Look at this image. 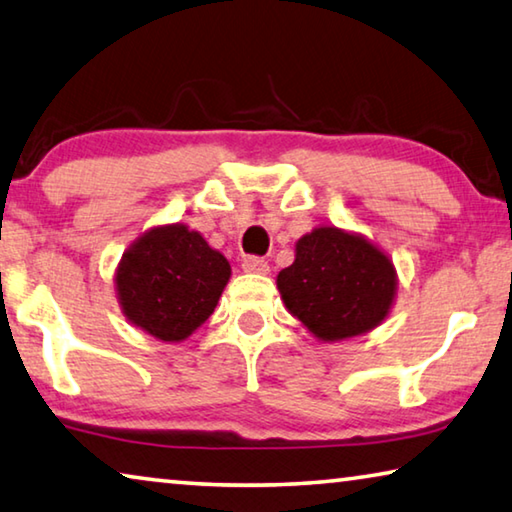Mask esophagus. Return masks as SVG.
Masks as SVG:
<instances>
[{
    "mask_svg": "<svg viewBox=\"0 0 512 512\" xmlns=\"http://www.w3.org/2000/svg\"><path fill=\"white\" fill-rule=\"evenodd\" d=\"M242 270L251 274H267L270 272V265L261 256H245L242 258Z\"/></svg>",
    "mask_w": 512,
    "mask_h": 512,
    "instance_id": "esophagus-1",
    "label": "esophagus"
}]
</instances>
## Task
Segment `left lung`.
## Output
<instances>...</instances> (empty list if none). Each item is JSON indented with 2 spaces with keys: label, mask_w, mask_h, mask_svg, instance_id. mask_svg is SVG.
I'll return each instance as SVG.
<instances>
[{
  "label": "left lung",
  "mask_w": 512,
  "mask_h": 512,
  "mask_svg": "<svg viewBox=\"0 0 512 512\" xmlns=\"http://www.w3.org/2000/svg\"><path fill=\"white\" fill-rule=\"evenodd\" d=\"M276 286L288 311L320 340L374 329L395 299V267L365 238L322 226L297 242L295 263Z\"/></svg>",
  "instance_id": "1"
}]
</instances>
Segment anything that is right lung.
Returning a JSON list of instances; mask_svg holds the SVG:
<instances>
[{
  "instance_id": "obj_1",
  "label": "right lung",
  "mask_w": 512,
  "mask_h": 512,
  "mask_svg": "<svg viewBox=\"0 0 512 512\" xmlns=\"http://www.w3.org/2000/svg\"><path fill=\"white\" fill-rule=\"evenodd\" d=\"M231 276L226 258L186 226H158L133 242L117 267V295L129 320L165 342L204 324Z\"/></svg>"
}]
</instances>
